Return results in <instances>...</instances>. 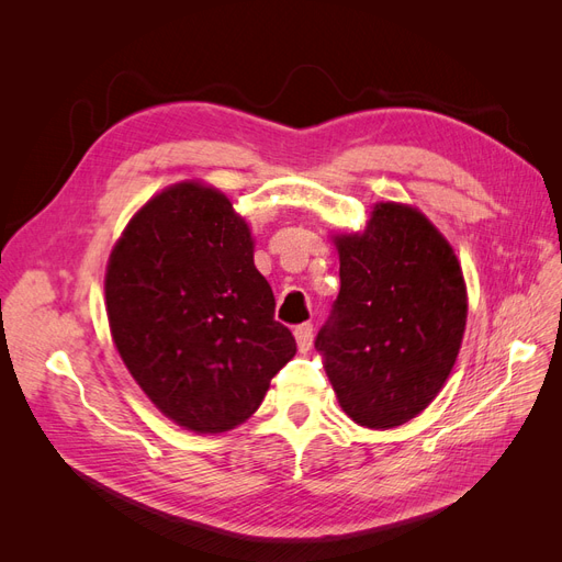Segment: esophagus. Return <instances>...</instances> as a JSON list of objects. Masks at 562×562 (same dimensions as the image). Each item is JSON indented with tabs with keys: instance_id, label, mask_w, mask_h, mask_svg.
<instances>
[{
	"instance_id": "34e87169",
	"label": "esophagus",
	"mask_w": 562,
	"mask_h": 562,
	"mask_svg": "<svg viewBox=\"0 0 562 562\" xmlns=\"http://www.w3.org/2000/svg\"><path fill=\"white\" fill-rule=\"evenodd\" d=\"M295 339H297V349L300 351H310L314 342V326L312 323H302V326L295 328Z\"/></svg>"
}]
</instances>
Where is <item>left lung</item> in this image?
Instances as JSON below:
<instances>
[{
    "label": "left lung",
    "mask_w": 562,
    "mask_h": 562,
    "mask_svg": "<svg viewBox=\"0 0 562 562\" xmlns=\"http://www.w3.org/2000/svg\"><path fill=\"white\" fill-rule=\"evenodd\" d=\"M335 246L339 295L314 345L356 424L401 427L436 398L462 347V267L427 215L391 201Z\"/></svg>",
    "instance_id": "obj_1"
}]
</instances>
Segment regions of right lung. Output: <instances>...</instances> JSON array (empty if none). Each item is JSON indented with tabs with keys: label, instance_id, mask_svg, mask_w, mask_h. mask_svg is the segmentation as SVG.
Masks as SVG:
<instances>
[{
	"label": "right lung",
	"instance_id": "add662e5",
	"mask_svg": "<svg viewBox=\"0 0 562 562\" xmlns=\"http://www.w3.org/2000/svg\"><path fill=\"white\" fill-rule=\"evenodd\" d=\"M112 339L147 398L180 427L223 434L258 411L295 337L252 262V236L213 187L151 196L105 274Z\"/></svg>",
	"mask_w": 562,
	"mask_h": 562
}]
</instances>
